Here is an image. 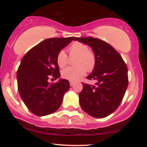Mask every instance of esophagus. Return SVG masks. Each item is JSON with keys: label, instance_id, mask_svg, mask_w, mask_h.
Returning a JSON list of instances; mask_svg holds the SVG:
<instances>
[{"label": "esophagus", "instance_id": "obj_1", "mask_svg": "<svg viewBox=\"0 0 147 147\" xmlns=\"http://www.w3.org/2000/svg\"><path fill=\"white\" fill-rule=\"evenodd\" d=\"M70 85L71 86H73L75 85V83H74V82H70Z\"/></svg>", "mask_w": 147, "mask_h": 147}]
</instances>
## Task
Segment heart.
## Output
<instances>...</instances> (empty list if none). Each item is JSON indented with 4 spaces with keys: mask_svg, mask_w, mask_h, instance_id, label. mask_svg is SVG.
I'll return each instance as SVG.
<instances>
[{
    "mask_svg": "<svg viewBox=\"0 0 147 147\" xmlns=\"http://www.w3.org/2000/svg\"><path fill=\"white\" fill-rule=\"evenodd\" d=\"M69 56L75 57L74 64L75 66L68 67L61 72L63 78L70 82H77L85 75L88 70L92 71L96 65V56L92 50H89L88 46L80 42H74L68 47ZM57 63L59 68H63L68 63V57L64 50H61L57 55Z\"/></svg>",
    "mask_w": 147,
    "mask_h": 147,
    "instance_id": "b5f03b06",
    "label": "heart"
}]
</instances>
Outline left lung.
Wrapping results in <instances>:
<instances>
[{
    "label": "left lung",
    "instance_id": "left-lung-1",
    "mask_svg": "<svg viewBox=\"0 0 147 147\" xmlns=\"http://www.w3.org/2000/svg\"><path fill=\"white\" fill-rule=\"evenodd\" d=\"M75 40L91 47L96 56V65L86 77L95 79V86L82 83L79 94L83 110L92 117L104 118L111 115L122 102L129 84L126 64L118 52L106 41L93 37Z\"/></svg>",
    "mask_w": 147,
    "mask_h": 147
}]
</instances>
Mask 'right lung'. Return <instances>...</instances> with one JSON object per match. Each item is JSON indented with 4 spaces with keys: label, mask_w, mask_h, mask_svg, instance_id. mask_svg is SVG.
I'll list each match as a JSON object with an SVG mask.
<instances>
[{
    "label": "right lung",
    "mask_w": 147,
    "mask_h": 147,
    "mask_svg": "<svg viewBox=\"0 0 147 147\" xmlns=\"http://www.w3.org/2000/svg\"><path fill=\"white\" fill-rule=\"evenodd\" d=\"M76 37L45 39L27 52L17 71L18 90L25 106L33 114L45 116L60 107L64 94L70 88L69 81L60 79L49 83L50 78L60 77L57 55Z\"/></svg>",
    "instance_id": "right-lung-1"
}]
</instances>
